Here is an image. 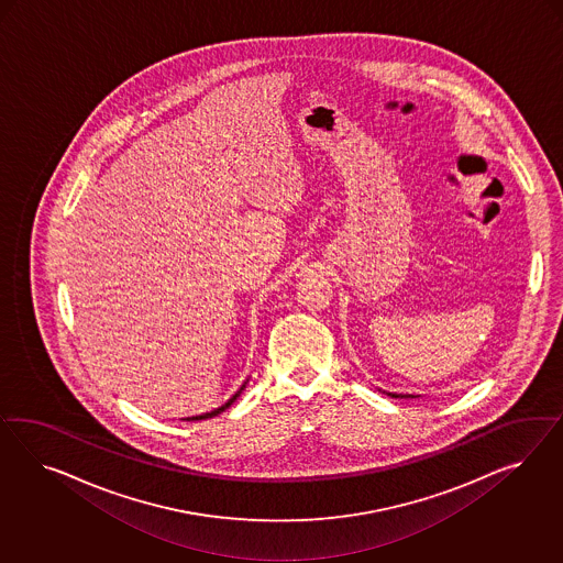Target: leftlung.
<instances>
[{"label": "left lung", "instance_id": "1", "mask_svg": "<svg viewBox=\"0 0 563 563\" xmlns=\"http://www.w3.org/2000/svg\"><path fill=\"white\" fill-rule=\"evenodd\" d=\"M390 396H394V398H400V396H398V394H390Z\"/></svg>", "mask_w": 563, "mask_h": 563}]
</instances>
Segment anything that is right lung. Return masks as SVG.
<instances>
[{"label": "right lung", "mask_w": 563, "mask_h": 563, "mask_svg": "<svg viewBox=\"0 0 563 563\" xmlns=\"http://www.w3.org/2000/svg\"><path fill=\"white\" fill-rule=\"evenodd\" d=\"M243 390V388H241ZM239 394H235L227 405H222L221 409L212 410V412H206V415H198V417H189V419H186V421H202V419H210V417H217V415H221L222 410L229 409L233 402H235V398H238Z\"/></svg>", "instance_id": "right-lung-1"}]
</instances>
